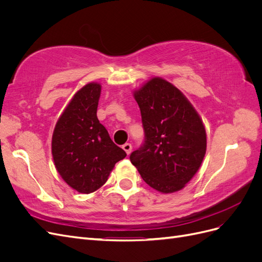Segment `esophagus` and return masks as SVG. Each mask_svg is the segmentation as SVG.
<instances>
[{"label":"esophagus","instance_id":"1","mask_svg":"<svg viewBox=\"0 0 262 262\" xmlns=\"http://www.w3.org/2000/svg\"><path fill=\"white\" fill-rule=\"evenodd\" d=\"M122 148L125 150V153L128 154V155L132 152V145H131L130 143H124V144L122 145Z\"/></svg>","mask_w":262,"mask_h":262}]
</instances>
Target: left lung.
<instances>
[{"instance_id": "obj_1", "label": "left lung", "mask_w": 262, "mask_h": 262, "mask_svg": "<svg viewBox=\"0 0 262 262\" xmlns=\"http://www.w3.org/2000/svg\"><path fill=\"white\" fill-rule=\"evenodd\" d=\"M144 143L130 155L141 177L157 191L181 190L200 168L207 133L200 116L177 87L153 77L134 92Z\"/></svg>"}]
</instances>
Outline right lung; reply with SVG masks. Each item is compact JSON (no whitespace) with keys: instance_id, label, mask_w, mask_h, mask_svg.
Listing matches in <instances>:
<instances>
[{"instance_id":"add662e5","label":"right lung","mask_w":262,"mask_h":262,"mask_svg":"<svg viewBox=\"0 0 262 262\" xmlns=\"http://www.w3.org/2000/svg\"><path fill=\"white\" fill-rule=\"evenodd\" d=\"M101 86L89 83L78 91L55 124L52 157L60 176L81 193L96 191L117 162L126 156L97 118Z\"/></svg>"}]
</instances>
